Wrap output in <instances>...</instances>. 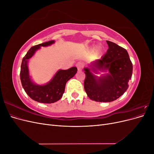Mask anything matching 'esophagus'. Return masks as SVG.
<instances>
[{
	"mask_svg": "<svg viewBox=\"0 0 154 154\" xmlns=\"http://www.w3.org/2000/svg\"><path fill=\"white\" fill-rule=\"evenodd\" d=\"M76 66L77 68H78V70L79 71H82V69H83V63H82V62H78V63H76Z\"/></svg>",
	"mask_w": 154,
	"mask_h": 154,
	"instance_id": "obj_1",
	"label": "esophagus"
}]
</instances>
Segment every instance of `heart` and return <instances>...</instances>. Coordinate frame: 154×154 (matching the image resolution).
Segmentation results:
<instances>
[{
  "label": "heart",
  "mask_w": 154,
  "mask_h": 154,
  "mask_svg": "<svg viewBox=\"0 0 154 154\" xmlns=\"http://www.w3.org/2000/svg\"><path fill=\"white\" fill-rule=\"evenodd\" d=\"M101 48H97V49H96V51L97 53H100V52H101Z\"/></svg>",
  "instance_id": "obj_1"
}]
</instances>
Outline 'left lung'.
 Segmentation results:
<instances>
[{
  "label": "left lung",
  "mask_w": 154,
  "mask_h": 154,
  "mask_svg": "<svg viewBox=\"0 0 154 154\" xmlns=\"http://www.w3.org/2000/svg\"><path fill=\"white\" fill-rule=\"evenodd\" d=\"M106 43L109 49L103 57L83 69L85 91L91 100L98 102L119 98L127 91L132 75V63L127 50L112 42ZM98 70L107 73L97 77L94 73Z\"/></svg>",
  "instance_id": "1"
}]
</instances>
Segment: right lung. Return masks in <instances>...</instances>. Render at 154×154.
Here are the masks:
<instances>
[{
    "label": "right lung",
    "instance_id": "add662e5",
    "mask_svg": "<svg viewBox=\"0 0 154 154\" xmlns=\"http://www.w3.org/2000/svg\"><path fill=\"white\" fill-rule=\"evenodd\" d=\"M54 42V40H51L33 46L27 51L22 59L20 73L22 85L27 94L32 100L39 103H53L61 99L65 91L66 83L77 72L76 67L67 70L60 69L51 80L44 85H38L31 80L28 68L29 59L41 47H47Z\"/></svg>",
    "mask_w": 154,
    "mask_h": 154
}]
</instances>
